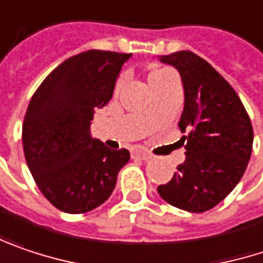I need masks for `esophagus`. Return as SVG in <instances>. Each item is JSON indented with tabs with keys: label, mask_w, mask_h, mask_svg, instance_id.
<instances>
[{
	"label": "esophagus",
	"mask_w": 263,
	"mask_h": 263,
	"mask_svg": "<svg viewBox=\"0 0 263 263\" xmlns=\"http://www.w3.org/2000/svg\"><path fill=\"white\" fill-rule=\"evenodd\" d=\"M132 156H134V158H141V159L147 161V159H151V158H152V154H151L147 149H143V147H135V149L132 151Z\"/></svg>",
	"instance_id": "34e87169"
}]
</instances>
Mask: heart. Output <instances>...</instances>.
Here are the masks:
<instances>
[{"mask_svg": "<svg viewBox=\"0 0 263 263\" xmlns=\"http://www.w3.org/2000/svg\"><path fill=\"white\" fill-rule=\"evenodd\" d=\"M170 78H176L175 73L170 70V69H158V70H154L151 75H149V83L151 85L156 83H161V81H165V80H170ZM123 84V78H120L117 81V88H120Z\"/></svg>", "mask_w": 263, "mask_h": 263, "instance_id": "1", "label": "heart"}]
</instances>
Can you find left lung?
<instances>
[{
  "label": "left lung",
  "instance_id": "left-lung-1",
  "mask_svg": "<svg viewBox=\"0 0 263 263\" xmlns=\"http://www.w3.org/2000/svg\"><path fill=\"white\" fill-rule=\"evenodd\" d=\"M180 75L185 104L180 131L185 161L159 196L179 209L204 212L226 199L241 180L253 149V126L232 85L191 51L159 55Z\"/></svg>",
  "mask_w": 263,
  "mask_h": 263
}]
</instances>
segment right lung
I'll return each mask as SVG.
<instances>
[{"instance_id": "right-lung-1", "label": "right lung", "mask_w": 263, "mask_h": 263, "mask_svg": "<svg viewBox=\"0 0 263 263\" xmlns=\"http://www.w3.org/2000/svg\"><path fill=\"white\" fill-rule=\"evenodd\" d=\"M131 54L90 49L64 60L37 88L25 114L27 165L42 194L67 214L88 212L111 196L129 151L93 138L96 108L112 98Z\"/></svg>"}]
</instances>
